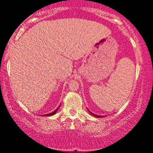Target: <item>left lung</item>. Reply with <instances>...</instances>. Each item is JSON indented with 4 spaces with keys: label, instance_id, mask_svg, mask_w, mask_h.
Returning <instances> with one entry per match:
<instances>
[{
    "label": "left lung",
    "instance_id": "left-lung-1",
    "mask_svg": "<svg viewBox=\"0 0 153 153\" xmlns=\"http://www.w3.org/2000/svg\"><path fill=\"white\" fill-rule=\"evenodd\" d=\"M88 111H89V110H88ZM89 113H90L91 115H93V116H94V117H97V118H101V117H104V116H99V115H96V114H95L92 113V112L90 111H89Z\"/></svg>",
    "mask_w": 153,
    "mask_h": 153
}]
</instances>
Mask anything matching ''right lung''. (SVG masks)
<instances>
[{"mask_svg":"<svg viewBox=\"0 0 153 153\" xmlns=\"http://www.w3.org/2000/svg\"><path fill=\"white\" fill-rule=\"evenodd\" d=\"M59 106H60V105H59V106L57 107V108H56V110H54L53 112H52V113H50V114H45V115H43V116H46V117H48V116H52V115H54V114H56L57 113V110H58V108H59Z\"/></svg>","mask_w":153,"mask_h":153,"instance_id":"1","label":"right lung"}]
</instances>
